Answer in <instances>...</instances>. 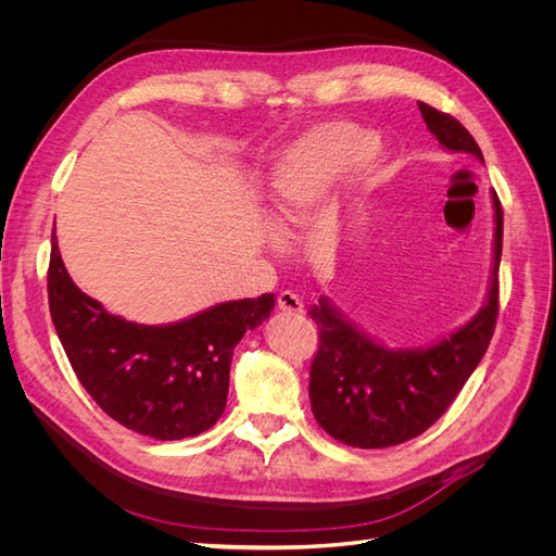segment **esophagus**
<instances>
[{
  "label": "esophagus",
  "instance_id": "obj_1",
  "mask_svg": "<svg viewBox=\"0 0 556 556\" xmlns=\"http://www.w3.org/2000/svg\"><path fill=\"white\" fill-rule=\"evenodd\" d=\"M278 308L282 313H290V315H301L304 313V301L299 299V294L285 290L278 294Z\"/></svg>",
  "mask_w": 556,
  "mask_h": 556
}]
</instances>
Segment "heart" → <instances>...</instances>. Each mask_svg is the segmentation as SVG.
<instances>
[{
  "label": "heart",
  "instance_id": "obj_1",
  "mask_svg": "<svg viewBox=\"0 0 556 556\" xmlns=\"http://www.w3.org/2000/svg\"><path fill=\"white\" fill-rule=\"evenodd\" d=\"M374 148L376 134L348 121L317 125L285 148L268 174L278 237H288L315 201Z\"/></svg>",
  "mask_w": 556,
  "mask_h": 556
}]
</instances>
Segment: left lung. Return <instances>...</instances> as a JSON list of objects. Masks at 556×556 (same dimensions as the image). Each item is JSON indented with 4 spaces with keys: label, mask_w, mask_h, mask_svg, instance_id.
<instances>
[{
    "label": "left lung",
    "mask_w": 556,
    "mask_h": 556,
    "mask_svg": "<svg viewBox=\"0 0 556 556\" xmlns=\"http://www.w3.org/2000/svg\"><path fill=\"white\" fill-rule=\"evenodd\" d=\"M439 143L452 153L482 160V150L452 115L417 104ZM494 201V266L490 294L473 319L429 348L392 350L376 343L345 319L329 299L308 311L319 329L311 364V408L336 441L352 447H390L425 433L476 371L490 348L498 315V262L503 248V211Z\"/></svg>",
    "instance_id": "8db88e82"
}]
</instances>
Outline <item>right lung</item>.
<instances>
[{
    "label": "right lung",
    "mask_w": 556,
    "mask_h": 556,
    "mask_svg": "<svg viewBox=\"0 0 556 556\" xmlns=\"http://www.w3.org/2000/svg\"><path fill=\"white\" fill-rule=\"evenodd\" d=\"M274 304L262 294L172 325L127 323L76 288L53 233L48 306L74 374L109 417L150 439L180 441L220 419L233 348Z\"/></svg>",
    "instance_id": "1"
}]
</instances>
